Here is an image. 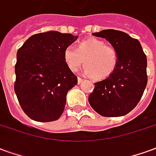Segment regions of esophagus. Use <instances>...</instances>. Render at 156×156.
<instances>
[{
    "label": "esophagus",
    "instance_id": "obj_1",
    "mask_svg": "<svg viewBox=\"0 0 156 156\" xmlns=\"http://www.w3.org/2000/svg\"><path fill=\"white\" fill-rule=\"evenodd\" d=\"M83 81L82 78H80V77H78V84H80V83Z\"/></svg>",
    "mask_w": 156,
    "mask_h": 156
}]
</instances>
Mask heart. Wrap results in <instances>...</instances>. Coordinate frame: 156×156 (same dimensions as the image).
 <instances>
[{
  "instance_id": "1",
  "label": "heart",
  "mask_w": 156,
  "mask_h": 156,
  "mask_svg": "<svg viewBox=\"0 0 156 156\" xmlns=\"http://www.w3.org/2000/svg\"><path fill=\"white\" fill-rule=\"evenodd\" d=\"M66 64L71 71L76 72L85 65V74L95 80H104L114 72L118 63L116 50L105 45L103 41L90 38L81 41L76 48L67 46L64 51Z\"/></svg>"
}]
</instances>
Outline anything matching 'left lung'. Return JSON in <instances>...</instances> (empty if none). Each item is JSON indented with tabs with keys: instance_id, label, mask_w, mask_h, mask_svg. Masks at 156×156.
<instances>
[{
	"instance_id": "1",
	"label": "left lung",
	"mask_w": 156,
	"mask_h": 156,
	"mask_svg": "<svg viewBox=\"0 0 156 156\" xmlns=\"http://www.w3.org/2000/svg\"><path fill=\"white\" fill-rule=\"evenodd\" d=\"M92 35L111 43L116 50L118 63L110 76L95 83L90 105L103 116L126 115L136 107L146 87V55L138 40L126 32L109 29Z\"/></svg>"
}]
</instances>
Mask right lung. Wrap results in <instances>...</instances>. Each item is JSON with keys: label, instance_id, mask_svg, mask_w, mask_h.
Listing matches in <instances>:
<instances>
[{"label": "right lung", "instance_id": "add662e5", "mask_svg": "<svg viewBox=\"0 0 156 156\" xmlns=\"http://www.w3.org/2000/svg\"><path fill=\"white\" fill-rule=\"evenodd\" d=\"M77 38L59 31L39 33L18 50L15 92L33 120L53 121L63 113L67 92L77 84V76L65 62L64 51Z\"/></svg>", "mask_w": 156, "mask_h": 156}]
</instances>
